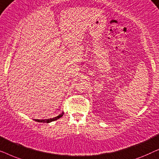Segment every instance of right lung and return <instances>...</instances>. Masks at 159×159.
I'll return each instance as SVG.
<instances>
[{
  "label": "right lung",
  "mask_w": 159,
  "mask_h": 159,
  "mask_svg": "<svg viewBox=\"0 0 159 159\" xmlns=\"http://www.w3.org/2000/svg\"><path fill=\"white\" fill-rule=\"evenodd\" d=\"M64 112H62L61 114H59L58 115V116H56V117H54V118H53V119H34V121H38V122H43V123H50V122H51V121H56V120H57L58 119H59V118H61V116H63V115H64Z\"/></svg>",
  "instance_id": "1"
}]
</instances>
